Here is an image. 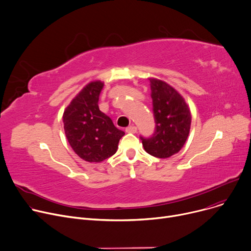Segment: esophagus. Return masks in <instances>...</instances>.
Returning a JSON list of instances; mask_svg holds the SVG:
<instances>
[{
  "label": "esophagus",
  "mask_w": 251,
  "mask_h": 251,
  "mask_svg": "<svg viewBox=\"0 0 251 251\" xmlns=\"http://www.w3.org/2000/svg\"><path fill=\"white\" fill-rule=\"evenodd\" d=\"M137 131V127L136 126H129L126 128V132L127 133H135Z\"/></svg>",
  "instance_id": "1"
}]
</instances>
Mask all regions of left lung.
<instances>
[{
  "instance_id": "left-lung-1",
  "label": "left lung",
  "mask_w": 251,
  "mask_h": 251,
  "mask_svg": "<svg viewBox=\"0 0 251 251\" xmlns=\"http://www.w3.org/2000/svg\"><path fill=\"white\" fill-rule=\"evenodd\" d=\"M155 121L150 137L140 136L145 151L158 158L177 153L189 136L192 116L183 98L169 83L149 78Z\"/></svg>"
}]
</instances>
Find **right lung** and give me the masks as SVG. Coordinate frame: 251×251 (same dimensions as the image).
I'll return each mask as SVG.
<instances>
[{
    "label": "right lung",
    "mask_w": 251,
    "mask_h": 251,
    "mask_svg": "<svg viewBox=\"0 0 251 251\" xmlns=\"http://www.w3.org/2000/svg\"><path fill=\"white\" fill-rule=\"evenodd\" d=\"M104 82L92 81L83 88L63 113L66 138L83 160L100 162L116 153L124 131L115 127L109 116L100 111L99 97Z\"/></svg>",
    "instance_id": "obj_1"
}]
</instances>
